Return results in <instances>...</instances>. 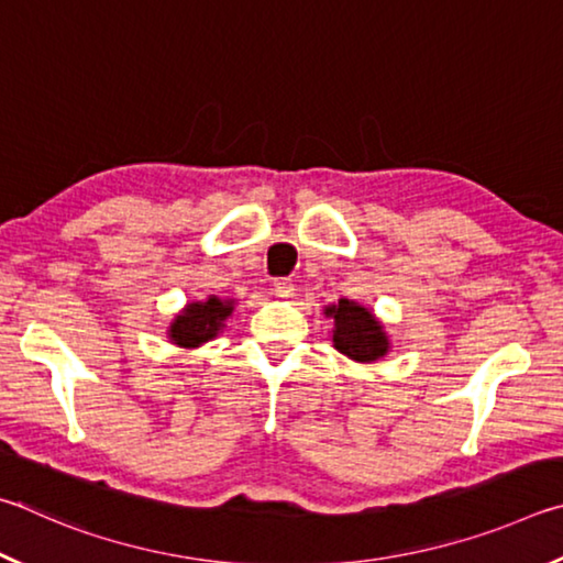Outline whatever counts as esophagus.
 <instances>
[{
	"instance_id": "1",
	"label": "esophagus",
	"mask_w": 563,
	"mask_h": 563,
	"mask_svg": "<svg viewBox=\"0 0 563 563\" xmlns=\"http://www.w3.org/2000/svg\"><path fill=\"white\" fill-rule=\"evenodd\" d=\"M274 294H276V297H282V299H291L294 297L291 279H276L274 282Z\"/></svg>"
}]
</instances>
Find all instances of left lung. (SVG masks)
I'll return each instance as SVG.
<instances>
[{"instance_id":"left-lung-1","label":"left lung","mask_w":563,"mask_h":563,"mask_svg":"<svg viewBox=\"0 0 563 563\" xmlns=\"http://www.w3.org/2000/svg\"><path fill=\"white\" fill-rule=\"evenodd\" d=\"M329 319H333V349L341 351L358 363H373L390 351L388 333L373 313L356 301L341 299L327 307Z\"/></svg>"}]
</instances>
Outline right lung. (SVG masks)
<instances>
[{"label": "right lung", "instance_id": "obj_1", "mask_svg": "<svg viewBox=\"0 0 563 563\" xmlns=\"http://www.w3.org/2000/svg\"><path fill=\"white\" fill-rule=\"evenodd\" d=\"M234 301L210 297L207 301H190L173 319L167 336L180 349H197L212 341L224 329V321L232 317Z\"/></svg>", "mask_w": 563, "mask_h": 563}]
</instances>
